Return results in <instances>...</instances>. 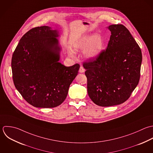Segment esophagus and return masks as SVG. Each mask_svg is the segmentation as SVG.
Wrapping results in <instances>:
<instances>
[{
    "instance_id": "obj_1",
    "label": "esophagus",
    "mask_w": 153,
    "mask_h": 153,
    "mask_svg": "<svg viewBox=\"0 0 153 153\" xmlns=\"http://www.w3.org/2000/svg\"><path fill=\"white\" fill-rule=\"evenodd\" d=\"M85 71V68H83V66H81V67H80V69H79V72L81 73H84Z\"/></svg>"
}]
</instances>
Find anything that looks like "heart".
Here are the masks:
<instances>
[{"mask_svg": "<svg viewBox=\"0 0 153 153\" xmlns=\"http://www.w3.org/2000/svg\"><path fill=\"white\" fill-rule=\"evenodd\" d=\"M73 48L75 50H84V56L88 59L97 58L103 51L104 42L102 37L98 35H85L74 41ZM70 54H72L70 52Z\"/></svg>", "mask_w": 153, "mask_h": 153, "instance_id": "obj_1", "label": "heart"}]
</instances>
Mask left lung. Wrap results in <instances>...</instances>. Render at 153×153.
<instances>
[{
    "instance_id": "8db88e82",
    "label": "left lung",
    "mask_w": 153,
    "mask_h": 153,
    "mask_svg": "<svg viewBox=\"0 0 153 153\" xmlns=\"http://www.w3.org/2000/svg\"><path fill=\"white\" fill-rule=\"evenodd\" d=\"M111 31L105 51L96 60L84 62L88 95L97 105L121 104L131 96L140 78L141 50L122 24L107 27Z\"/></svg>"
}]
</instances>
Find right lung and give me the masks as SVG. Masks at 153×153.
Returning a JSON list of instances; mask_svg holds the SVG:
<instances>
[{
  "instance_id": "1",
  "label": "right lung",
  "mask_w": 153,
  "mask_h": 153,
  "mask_svg": "<svg viewBox=\"0 0 153 153\" xmlns=\"http://www.w3.org/2000/svg\"><path fill=\"white\" fill-rule=\"evenodd\" d=\"M60 33L49 26L37 27L20 39L12 58L14 85L24 99L37 108H53L65 100L80 65L59 62Z\"/></svg>"
}]
</instances>
